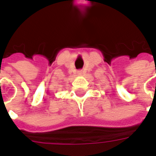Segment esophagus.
<instances>
[{
	"label": "esophagus",
	"mask_w": 156,
	"mask_h": 156,
	"mask_svg": "<svg viewBox=\"0 0 156 156\" xmlns=\"http://www.w3.org/2000/svg\"><path fill=\"white\" fill-rule=\"evenodd\" d=\"M78 75L83 74V71H82V70H80V71H78Z\"/></svg>",
	"instance_id": "esophagus-1"
}]
</instances>
